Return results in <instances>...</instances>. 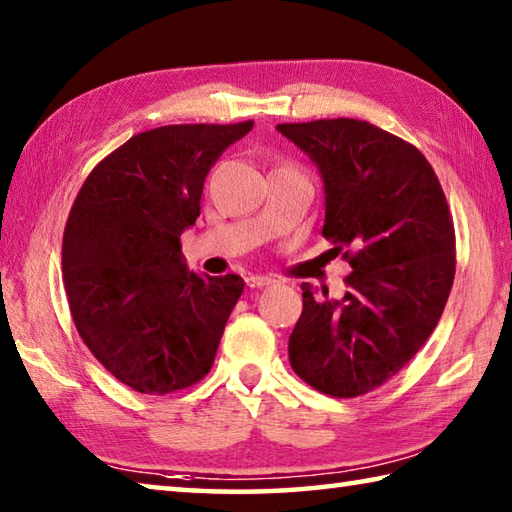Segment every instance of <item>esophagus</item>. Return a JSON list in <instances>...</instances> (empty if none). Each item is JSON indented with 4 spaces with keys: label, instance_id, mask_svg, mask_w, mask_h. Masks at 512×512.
Listing matches in <instances>:
<instances>
[{
    "label": "esophagus",
    "instance_id": "1",
    "mask_svg": "<svg viewBox=\"0 0 512 512\" xmlns=\"http://www.w3.org/2000/svg\"><path fill=\"white\" fill-rule=\"evenodd\" d=\"M272 283H274L272 276H261V274H249L247 276L249 288H265V285H272Z\"/></svg>",
    "mask_w": 512,
    "mask_h": 512
}]
</instances>
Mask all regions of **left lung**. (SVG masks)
I'll list each match as a JSON object with an SVG mask.
<instances>
[{"mask_svg": "<svg viewBox=\"0 0 512 512\" xmlns=\"http://www.w3.org/2000/svg\"><path fill=\"white\" fill-rule=\"evenodd\" d=\"M324 179V236L353 272L342 299L303 283L288 355L303 382L355 398L393 378L434 333L454 283V227L423 152L357 119L276 125Z\"/></svg>", "mask_w": 512, "mask_h": 512, "instance_id": "left-lung-1", "label": "left lung"}]
</instances>
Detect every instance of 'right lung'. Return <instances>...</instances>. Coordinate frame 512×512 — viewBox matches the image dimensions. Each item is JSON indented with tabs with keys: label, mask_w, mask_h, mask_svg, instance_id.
Returning <instances> with one entry per match:
<instances>
[{
	"label": "right lung",
	"mask_w": 512,
	"mask_h": 512,
	"mask_svg": "<svg viewBox=\"0 0 512 512\" xmlns=\"http://www.w3.org/2000/svg\"><path fill=\"white\" fill-rule=\"evenodd\" d=\"M254 121L164 125L98 164L62 238L69 310L89 351L139 393L186 389L211 371L245 281L186 267L179 236L200 215L204 179Z\"/></svg>",
	"instance_id": "1"
}]
</instances>
